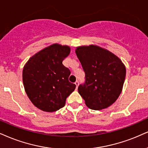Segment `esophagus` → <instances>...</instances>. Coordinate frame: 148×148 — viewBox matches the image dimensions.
<instances>
[{
  "instance_id": "1",
  "label": "esophagus",
  "mask_w": 148,
  "mask_h": 148,
  "mask_svg": "<svg viewBox=\"0 0 148 148\" xmlns=\"http://www.w3.org/2000/svg\"><path fill=\"white\" fill-rule=\"evenodd\" d=\"M75 84L76 85V88H77V87H78V85H79V82H78V81H76L75 82Z\"/></svg>"
}]
</instances>
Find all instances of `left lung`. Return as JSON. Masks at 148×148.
<instances>
[{"mask_svg":"<svg viewBox=\"0 0 148 148\" xmlns=\"http://www.w3.org/2000/svg\"><path fill=\"white\" fill-rule=\"evenodd\" d=\"M75 53L85 73V82L78 92L86 105L102 110L114 103L121 94L125 73V65L117 56L97 45L76 48Z\"/></svg>","mask_w":148,"mask_h":148,"instance_id":"1","label":"left lung"}]
</instances>
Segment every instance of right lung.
<instances>
[{
	"mask_svg": "<svg viewBox=\"0 0 148 148\" xmlns=\"http://www.w3.org/2000/svg\"><path fill=\"white\" fill-rule=\"evenodd\" d=\"M69 46L53 44L33 56L25 64L23 81L33 104L52 112L64 106L76 86L69 81L71 71L62 64L70 53Z\"/></svg>",
	"mask_w": 148,
	"mask_h": 148,
	"instance_id": "add662e5",
	"label": "right lung"
}]
</instances>
